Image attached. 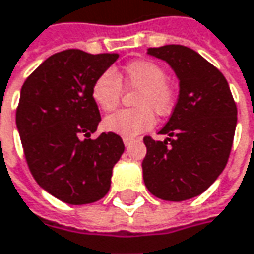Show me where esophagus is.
I'll use <instances>...</instances> for the list:
<instances>
[{
    "label": "esophagus",
    "mask_w": 254,
    "mask_h": 254,
    "mask_svg": "<svg viewBox=\"0 0 254 254\" xmlns=\"http://www.w3.org/2000/svg\"><path fill=\"white\" fill-rule=\"evenodd\" d=\"M124 143H125V146H130L133 143V139L132 138H124Z\"/></svg>",
    "instance_id": "34e87169"
}]
</instances>
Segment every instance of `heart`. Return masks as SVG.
<instances>
[{"instance_id":"heart-1","label":"heart","mask_w":254,"mask_h":254,"mask_svg":"<svg viewBox=\"0 0 254 254\" xmlns=\"http://www.w3.org/2000/svg\"><path fill=\"white\" fill-rule=\"evenodd\" d=\"M164 66L152 60H136L125 66L122 80L130 89H138L135 97L136 109L113 113L103 121V129L124 138H135L154 125V113L165 116L175 105V89L167 80ZM122 95V84L113 71H105L92 86V97L103 112L118 108Z\"/></svg>"}]
</instances>
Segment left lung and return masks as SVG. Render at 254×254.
<instances>
[{
  "mask_svg": "<svg viewBox=\"0 0 254 254\" xmlns=\"http://www.w3.org/2000/svg\"><path fill=\"white\" fill-rule=\"evenodd\" d=\"M164 60L180 82L171 118L159 133L165 141L143 138V181L151 194L184 201L202 194L223 172L230 155L237 108L226 77L192 49L168 44L148 49Z\"/></svg>",
  "mask_w": 254,
  "mask_h": 254,
  "instance_id": "obj_1",
  "label": "left lung"
}]
</instances>
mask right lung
Listing matches in <instances>:
<instances>
[{
    "mask_svg": "<svg viewBox=\"0 0 254 254\" xmlns=\"http://www.w3.org/2000/svg\"><path fill=\"white\" fill-rule=\"evenodd\" d=\"M118 57L76 49L56 53L21 87L15 122L28 168L38 186L60 201L90 204L111 188L125 145L112 132L90 139L100 122L92 86Z\"/></svg>",
    "mask_w": 254,
    "mask_h": 254,
    "instance_id": "1",
    "label": "right lung"
}]
</instances>
